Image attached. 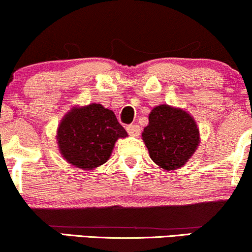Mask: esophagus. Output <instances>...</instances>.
<instances>
[{"instance_id": "34e87169", "label": "esophagus", "mask_w": 252, "mask_h": 252, "mask_svg": "<svg viewBox=\"0 0 252 252\" xmlns=\"http://www.w3.org/2000/svg\"><path fill=\"white\" fill-rule=\"evenodd\" d=\"M126 131L130 136H134V137H137L140 135L141 129L138 126H135V124H130V126H126Z\"/></svg>"}]
</instances>
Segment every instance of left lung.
<instances>
[{
    "label": "left lung",
    "instance_id": "1",
    "mask_svg": "<svg viewBox=\"0 0 252 252\" xmlns=\"http://www.w3.org/2000/svg\"><path fill=\"white\" fill-rule=\"evenodd\" d=\"M143 129L149 156L160 168L179 169L189 162L200 143L195 120L186 110L168 104L155 106Z\"/></svg>",
    "mask_w": 252,
    "mask_h": 252
}]
</instances>
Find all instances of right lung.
Masks as SVG:
<instances>
[{
  "label": "right lung",
  "mask_w": 252,
  "mask_h": 252,
  "mask_svg": "<svg viewBox=\"0 0 252 252\" xmlns=\"http://www.w3.org/2000/svg\"><path fill=\"white\" fill-rule=\"evenodd\" d=\"M126 136L112 110L91 103L66 112L56 137L66 162L79 169H94L109 160L116 141Z\"/></svg>",
  "instance_id": "1"
}]
</instances>
